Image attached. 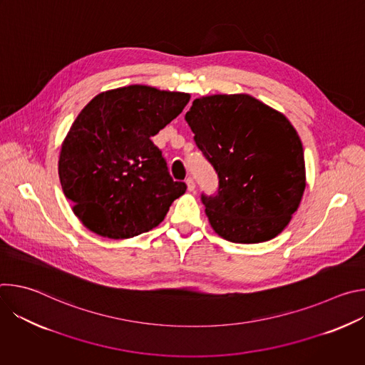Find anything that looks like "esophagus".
<instances>
[{"instance_id":"34e87169","label":"esophagus","mask_w":365,"mask_h":365,"mask_svg":"<svg viewBox=\"0 0 365 365\" xmlns=\"http://www.w3.org/2000/svg\"><path fill=\"white\" fill-rule=\"evenodd\" d=\"M186 185H187V189H189L190 192H193V190H195V187H196L195 180H193V178H190V176L186 179Z\"/></svg>"}]
</instances>
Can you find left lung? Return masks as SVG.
Wrapping results in <instances>:
<instances>
[{
    "mask_svg": "<svg viewBox=\"0 0 365 365\" xmlns=\"http://www.w3.org/2000/svg\"><path fill=\"white\" fill-rule=\"evenodd\" d=\"M185 120L218 173V192L200 196L214 231L240 244L279 235L306 186L303 147L290 121L247 93L196 98Z\"/></svg>",
    "mask_w": 365,
    "mask_h": 365,
    "instance_id": "obj_1",
    "label": "left lung"
}]
</instances>
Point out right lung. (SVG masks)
Here are the masks:
<instances>
[{
	"label": "right lung",
	"instance_id": "1",
	"mask_svg": "<svg viewBox=\"0 0 365 365\" xmlns=\"http://www.w3.org/2000/svg\"><path fill=\"white\" fill-rule=\"evenodd\" d=\"M190 95L130 85L96 95L73 121L59 158V179L73 214L113 240L158 227L186 192L151 137L175 120Z\"/></svg>",
	"mask_w": 365,
	"mask_h": 365
}]
</instances>
